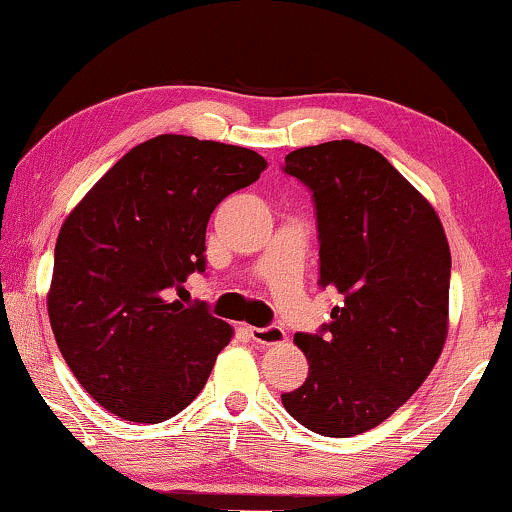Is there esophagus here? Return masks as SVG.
<instances>
[{
  "label": "esophagus",
  "instance_id": "1",
  "mask_svg": "<svg viewBox=\"0 0 512 512\" xmlns=\"http://www.w3.org/2000/svg\"><path fill=\"white\" fill-rule=\"evenodd\" d=\"M249 335H251V340L258 342V345H279V342L286 340L284 328L275 326V324L263 326V328L249 326Z\"/></svg>",
  "mask_w": 512,
  "mask_h": 512
}]
</instances>
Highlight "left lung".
Returning a JSON list of instances; mask_svg holds the SVG:
<instances>
[{
    "mask_svg": "<svg viewBox=\"0 0 512 512\" xmlns=\"http://www.w3.org/2000/svg\"><path fill=\"white\" fill-rule=\"evenodd\" d=\"M282 170L310 188L319 286L338 293L331 321L293 338L310 373L282 403L305 429L349 438L394 415L436 366L450 244L424 195L366 144L305 146Z\"/></svg>",
    "mask_w": 512,
    "mask_h": 512,
    "instance_id": "obj_1",
    "label": "left lung"
}]
</instances>
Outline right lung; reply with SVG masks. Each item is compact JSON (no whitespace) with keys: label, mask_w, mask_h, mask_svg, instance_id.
I'll return each instance as SVG.
<instances>
[{"label":"right lung","mask_w":512,"mask_h":512,"mask_svg":"<svg viewBox=\"0 0 512 512\" xmlns=\"http://www.w3.org/2000/svg\"><path fill=\"white\" fill-rule=\"evenodd\" d=\"M265 160L242 146L158 135L125 153L62 223L48 317L69 370L104 410L165 422L205 387L233 328L184 305L205 272L207 221L254 184Z\"/></svg>","instance_id":"add662e5"}]
</instances>
